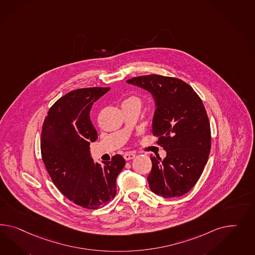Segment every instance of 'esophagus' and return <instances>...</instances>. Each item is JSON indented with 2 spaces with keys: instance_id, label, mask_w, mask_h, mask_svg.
Masks as SVG:
<instances>
[{
  "instance_id": "1",
  "label": "esophagus",
  "mask_w": 255,
  "mask_h": 255,
  "mask_svg": "<svg viewBox=\"0 0 255 255\" xmlns=\"http://www.w3.org/2000/svg\"><path fill=\"white\" fill-rule=\"evenodd\" d=\"M124 158H125L126 160H130V159H132V158H135V154L131 153V152H129V153H125L124 155Z\"/></svg>"
}]
</instances>
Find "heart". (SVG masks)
<instances>
[{
	"label": "heart",
	"mask_w": 255,
	"mask_h": 255,
	"mask_svg": "<svg viewBox=\"0 0 255 255\" xmlns=\"http://www.w3.org/2000/svg\"><path fill=\"white\" fill-rule=\"evenodd\" d=\"M124 103H136L138 105H140V99L136 97H130L129 98H127L125 101H124Z\"/></svg>",
	"instance_id": "1"
}]
</instances>
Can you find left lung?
Instances as JSON below:
<instances>
[{
	"label": "left lung",
	"instance_id": "obj_1",
	"mask_svg": "<svg viewBox=\"0 0 255 255\" xmlns=\"http://www.w3.org/2000/svg\"><path fill=\"white\" fill-rule=\"evenodd\" d=\"M127 83L151 93L156 101L152 132L167 152L162 160L159 156L150 157L149 187L163 198L181 197L200 179L211 151V126L204 105L192 87L177 78L150 74Z\"/></svg>",
	"mask_w": 255,
	"mask_h": 255
}]
</instances>
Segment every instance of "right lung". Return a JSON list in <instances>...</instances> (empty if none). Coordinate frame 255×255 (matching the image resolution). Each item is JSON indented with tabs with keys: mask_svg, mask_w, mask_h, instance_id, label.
Returning <instances> with one entry per match:
<instances>
[{
	"mask_svg": "<svg viewBox=\"0 0 255 255\" xmlns=\"http://www.w3.org/2000/svg\"><path fill=\"white\" fill-rule=\"evenodd\" d=\"M110 89L69 92L50 108L41 129V158L53 183L67 199L89 210L113 200L118 175L125 165L119 154L103 161V166L95 163L90 154V142L97 139L90 110Z\"/></svg>",
	"mask_w": 255,
	"mask_h": 255,
	"instance_id": "1",
	"label": "right lung"
}]
</instances>
